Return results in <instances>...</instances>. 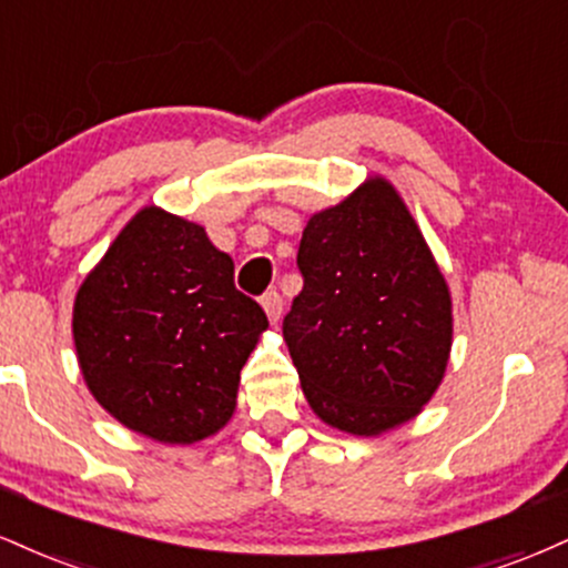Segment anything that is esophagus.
<instances>
[{
    "instance_id": "esophagus-1",
    "label": "esophagus",
    "mask_w": 568,
    "mask_h": 568,
    "mask_svg": "<svg viewBox=\"0 0 568 568\" xmlns=\"http://www.w3.org/2000/svg\"><path fill=\"white\" fill-rule=\"evenodd\" d=\"M262 306H264L266 317H270V323H272V325H277L280 314H283V296H280L277 291L264 293V296H262Z\"/></svg>"
}]
</instances>
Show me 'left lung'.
I'll use <instances>...</instances> for the list:
<instances>
[{
  "label": "left lung",
  "mask_w": 568,
  "mask_h": 568,
  "mask_svg": "<svg viewBox=\"0 0 568 568\" xmlns=\"http://www.w3.org/2000/svg\"><path fill=\"white\" fill-rule=\"evenodd\" d=\"M304 288L283 338L320 420L378 436L420 413L453 349V298L426 237L384 176L306 222Z\"/></svg>",
  "instance_id": "left-lung-1"
}]
</instances>
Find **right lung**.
Listing matches in <instances>:
<instances>
[{"mask_svg": "<svg viewBox=\"0 0 568 568\" xmlns=\"http://www.w3.org/2000/svg\"><path fill=\"white\" fill-rule=\"evenodd\" d=\"M266 327L206 230L159 206L129 219L73 302L89 392L163 444L201 442L232 418L241 371Z\"/></svg>", "mask_w": 568, "mask_h": 568, "instance_id": "1", "label": "right lung"}]
</instances>
